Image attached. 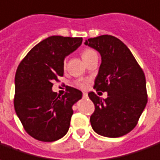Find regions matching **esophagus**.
I'll use <instances>...</instances> for the list:
<instances>
[{
	"instance_id": "1",
	"label": "esophagus",
	"mask_w": 160,
	"mask_h": 160,
	"mask_svg": "<svg viewBox=\"0 0 160 160\" xmlns=\"http://www.w3.org/2000/svg\"><path fill=\"white\" fill-rule=\"evenodd\" d=\"M83 98H88V93H83Z\"/></svg>"
}]
</instances>
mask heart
Returning <instances> with one entry per match:
<instances>
[{"instance_id": "obj_1", "label": "heart", "mask_w": 160, "mask_h": 160, "mask_svg": "<svg viewBox=\"0 0 160 160\" xmlns=\"http://www.w3.org/2000/svg\"><path fill=\"white\" fill-rule=\"evenodd\" d=\"M94 54H96V52H94V50H92V49H89V48H87V49H84L83 51H82V52H81V57L83 58V60H87L88 58L91 57V56H93ZM64 66H66V60L64 61ZM79 87L80 88H85V83H79L78 84Z\"/></svg>"}]
</instances>
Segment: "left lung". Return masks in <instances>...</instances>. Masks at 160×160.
I'll return each instance as SVG.
<instances>
[{
    "mask_svg": "<svg viewBox=\"0 0 160 160\" xmlns=\"http://www.w3.org/2000/svg\"><path fill=\"white\" fill-rule=\"evenodd\" d=\"M102 56L94 88L107 92L102 99L88 93L94 104L93 130L107 138H119L134 129L147 103L145 76L129 48L120 39L102 35L85 42Z\"/></svg>",
    "mask_w": 160,
    "mask_h": 160,
    "instance_id": "1",
    "label": "left lung"
}]
</instances>
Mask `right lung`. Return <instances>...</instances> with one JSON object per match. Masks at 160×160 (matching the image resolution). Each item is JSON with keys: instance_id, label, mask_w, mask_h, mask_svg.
I'll return each instance as SVG.
<instances>
[{"instance_id": "add662e5", "label": "right lung", "mask_w": 160, "mask_h": 160, "mask_svg": "<svg viewBox=\"0 0 160 160\" xmlns=\"http://www.w3.org/2000/svg\"><path fill=\"white\" fill-rule=\"evenodd\" d=\"M81 43L82 38L49 37L31 49L17 67L14 107L25 131L35 139L53 142L69 130L72 107L82 93L69 87L58 96L52 88L64 74L65 58Z\"/></svg>"}]
</instances>
